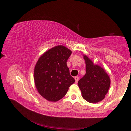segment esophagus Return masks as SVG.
<instances>
[{
    "label": "esophagus",
    "instance_id": "34e87169",
    "mask_svg": "<svg viewBox=\"0 0 131 131\" xmlns=\"http://www.w3.org/2000/svg\"><path fill=\"white\" fill-rule=\"evenodd\" d=\"M74 80H75V81H76V83H77L79 81V77L78 76H76L74 77Z\"/></svg>",
    "mask_w": 131,
    "mask_h": 131
}]
</instances>
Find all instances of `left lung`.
<instances>
[{
    "mask_svg": "<svg viewBox=\"0 0 131 131\" xmlns=\"http://www.w3.org/2000/svg\"><path fill=\"white\" fill-rule=\"evenodd\" d=\"M86 73L78 82L82 96L91 103L101 102L105 97L110 85V79L105 70L95 65L87 55H83Z\"/></svg>",
    "mask_w": 131,
    "mask_h": 131,
    "instance_id": "8db88e82",
    "label": "left lung"
}]
</instances>
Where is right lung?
Here are the masks:
<instances>
[{"label":"right lung","instance_id":"1","mask_svg":"<svg viewBox=\"0 0 131 131\" xmlns=\"http://www.w3.org/2000/svg\"><path fill=\"white\" fill-rule=\"evenodd\" d=\"M72 52L59 45L46 51L37 61L34 69L35 84L37 91L46 100H60L75 82L66 65Z\"/></svg>","mask_w":131,"mask_h":131}]
</instances>
